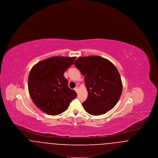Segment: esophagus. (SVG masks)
I'll use <instances>...</instances> for the list:
<instances>
[{"label":"esophagus","mask_w":158,"mask_h":158,"mask_svg":"<svg viewBox=\"0 0 158 158\" xmlns=\"http://www.w3.org/2000/svg\"><path fill=\"white\" fill-rule=\"evenodd\" d=\"M78 90H79V88H78V86H76L75 88V90L76 92H78Z\"/></svg>","instance_id":"1"}]
</instances>
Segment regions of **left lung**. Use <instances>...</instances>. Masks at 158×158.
Listing matches in <instances>:
<instances>
[{
	"label": "left lung",
	"mask_w": 158,
	"mask_h": 158,
	"mask_svg": "<svg viewBox=\"0 0 158 158\" xmlns=\"http://www.w3.org/2000/svg\"><path fill=\"white\" fill-rule=\"evenodd\" d=\"M74 64L85 76L88 98L83 102L85 110L99 115L116 105L122 93L120 73L113 63L100 56L81 57Z\"/></svg>",
	"instance_id": "obj_1"
}]
</instances>
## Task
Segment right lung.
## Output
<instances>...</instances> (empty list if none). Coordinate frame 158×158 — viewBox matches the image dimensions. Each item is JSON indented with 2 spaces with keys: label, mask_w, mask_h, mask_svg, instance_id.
<instances>
[{
  "label": "right lung",
  "mask_w": 158,
  "mask_h": 158,
  "mask_svg": "<svg viewBox=\"0 0 158 158\" xmlns=\"http://www.w3.org/2000/svg\"><path fill=\"white\" fill-rule=\"evenodd\" d=\"M76 57L56 56L39 61L31 70L28 86L31 98L38 108L51 115L65 111L77 94L68 87L64 72Z\"/></svg>",
  "instance_id": "right-lung-1"
}]
</instances>
